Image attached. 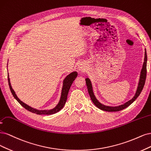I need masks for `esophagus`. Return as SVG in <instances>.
Returning a JSON list of instances; mask_svg holds the SVG:
<instances>
[{
  "instance_id": "1",
  "label": "esophagus",
  "mask_w": 151,
  "mask_h": 151,
  "mask_svg": "<svg viewBox=\"0 0 151 151\" xmlns=\"http://www.w3.org/2000/svg\"><path fill=\"white\" fill-rule=\"evenodd\" d=\"M79 70H83V68H82L81 67H80V68H79Z\"/></svg>"
}]
</instances>
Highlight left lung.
I'll return each instance as SVG.
<instances>
[{"label": "left lung", "instance_id": "obj_1", "mask_svg": "<svg viewBox=\"0 0 151 151\" xmlns=\"http://www.w3.org/2000/svg\"><path fill=\"white\" fill-rule=\"evenodd\" d=\"M147 53H146V50H145V58H144V62L142 66V69L141 70L140 73V80L139 83V85H138V88L137 90V91H136V93L135 96H134V98L129 100V101L126 102L125 104L120 105L119 106H105L101 105L100 103L97 101L96 99L95 96L93 94V90H92V86L91 84V82L88 78H86V83L87 86V88H88V93L90 95V96L91 98V101H93V103L95 104V105L96 106L97 108L100 109V110H102L104 111H119L122 110H123L125 108H127V106H129L130 104H132L133 102L136 100V99L139 96L140 94L141 91H142L144 86L145 85V79H146V74H147Z\"/></svg>", "mask_w": 151, "mask_h": 151}]
</instances>
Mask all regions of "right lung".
<instances>
[{"label":"right lung","mask_w":151,"mask_h":151,"mask_svg":"<svg viewBox=\"0 0 151 151\" xmlns=\"http://www.w3.org/2000/svg\"><path fill=\"white\" fill-rule=\"evenodd\" d=\"M77 75H78L77 72L74 71V72H72L71 73H70V75H68L66 77V78L64 80V81H63V89H62V92H61V99H60L59 104H58V105L55 109H53L52 110H36V109H35L31 107V106H28L26 104L23 103L22 101H21L17 98V95H16L15 92H14V90L12 89V86H11L10 80H9V75L7 76H8L9 86V88H10V90H11V91L12 95L24 109H26L27 110L31 111V112L35 113V114H38V115H51V114H54L55 113H57L58 111H59L61 109L63 108V106H64L65 104H66L68 94V91L70 88V86H71V84L73 83V81L75 80Z\"/></svg>","instance_id":"add662e5"}]
</instances>
